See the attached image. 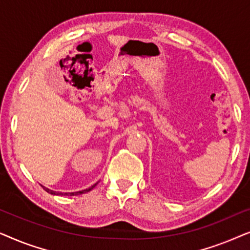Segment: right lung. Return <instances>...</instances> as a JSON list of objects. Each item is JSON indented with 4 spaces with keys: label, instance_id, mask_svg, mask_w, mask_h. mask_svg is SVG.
<instances>
[{
    "label": "right lung",
    "instance_id": "1",
    "mask_svg": "<svg viewBox=\"0 0 250 250\" xmlns=\"http://www.w3.org/2000/svg\"><path fill=\"white\" fill-rule=\"evenodd\" d=\"M95 186H97V183L93 184V186L88 188V189H84V190H82V191H77V192H57V191L50 190V189H47V188L43 187V186H42V187H43V189L46 191V192H49V193H51V194H57V196H77V194H82V193H86V192H88V191H91Z\"/></svg>",
    "mask_w": 250,
    "mask_h": 250
}]
</instances>
